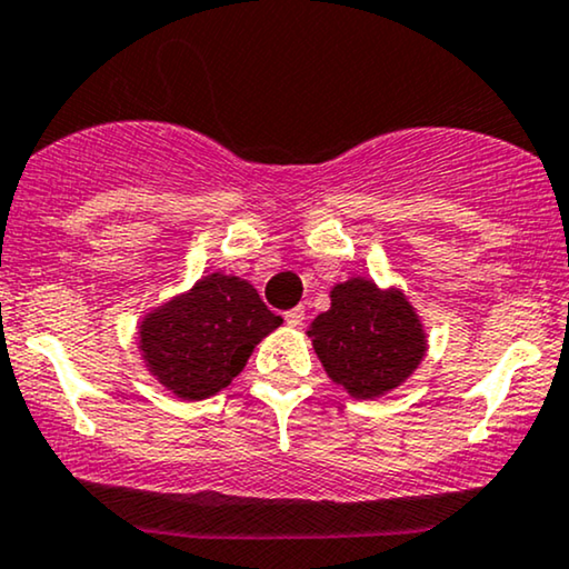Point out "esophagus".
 <instances>
[{
	"mask_svg": "<svg viewBox=\"0 0 569 569\" xmlns=\"http://www.w3.org/2000/svg\"><path fill=\"white\" fill-rule=\"evenodd\" d=\"M283 320H286V326L289 328H299L301 322H305V307H293V309H289V312L283 315Z\"/></svg>",
	"mask_w": 569,
	"mask_h": 569,
	"instance_id": "obj_1",
	"label": "esophagus"
}]
</instances>
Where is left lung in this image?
Returning <instances> with one entry per match:
<instances>
[{
  "mask_svg": "<svg viewBox=\"0 0 569 569\" xmlns=\"http://www.w3.org/2000/svg\"><path fill=\"white\" fill-rule=\"evenodd\" d=\"M307 336L328 378L355 399H380L420 368L428 333L407 293L355 276L330 289Z\"/></svg>",
  "mask_w": 569,
  "mask_h": 569,
  "instance_id": "left-lung-1",
  "label": "left lung"
}]
</instances>
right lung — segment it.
Listing matches in <instances>:
<instances>
[{
  "label": "right lung",
  "instance_id": "1",
  "mask_svg": "<svg viewBox=\"0 0 569 569\" xmlns=\"http://www.w3.org/2000/svg\"><path fill=\"white\" fill-rule=\"evenodd\" d=\"M283 318L239 276L210 272L191 289L149 307L136 338L143 365L172 397L201 401L231 386L251 351Z\"/></svg>",
  "mask_w": 569,
  "mask_h": 569
}]
</instances>
